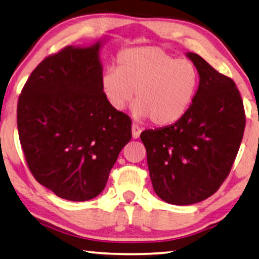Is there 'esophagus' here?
<instances>
[{
    "label": "esophagus",
    "mask_w": 259,
    "mask_h": 259,
    "mask_svg": "<svg viewBox=\"0 0 259 259\" xmlns=\"http://www.w3.org/2000/svg\"><path fill=\"white\" fill-rule=\"evenodd\" d=\"M131 131H133V138L134 139H137L139 137V135H141L142 130L141 128L137 124H133V126H131Z\"/></svg>",
    "instance_id": "obj_1"
}]
</instances>
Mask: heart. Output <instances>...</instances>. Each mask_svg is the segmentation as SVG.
<instances>
[{"instance_id": "b5f03b06", "label": "heart", "mask_w": 259, "mask_h": 259, "mask_svg": "<svg viewBox=\"0 0 259 259\" xmlns=\"http://www.w3.org/2000/svg\"><path fill=\"white\" fill-rule=\"evenodd\" d=\"M198 71L187 59H175L162 48L142 46L123 49L116 69L100 77V88L110 107L123 112L134 100L138 120L155 125L174 124L188 113L198 88Z\"/></svg>"}]
</instances>
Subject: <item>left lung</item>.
<instances>
[{"label":"left lung","instance_id":"obj_1","mask_svg":"<svg viewBox=\"0 0 259 259\" xmlns=\"http://www.w3.org/2000/svg\"><path fill=\"white\" fill-rule=\"evenodd\" d=\"M186 55L199 77L190 109L174 124L141 135L154 192L174 205L202 202L218 190L236 158L245 126L235 83L199 55Z\"/></svg>","mask_w":259,"mask_h":259}]
</instances>
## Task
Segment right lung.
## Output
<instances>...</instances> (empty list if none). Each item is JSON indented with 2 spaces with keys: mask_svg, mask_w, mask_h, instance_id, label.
<instances>
[{
  "mask_svg": "<svg viewBox=\"0 0 259 259\" xmlns=\"http://www.w3.org/2000/svg\"><path fill=\"white\" fill-rule=\"evenodd\" d=\"M107 39L48 56L18 99V134L28 168L40 184L72 202L101 194L131 139L130 118L110 107L100 88V51Z\"/></svg>",
  "mask_w": 259,
  "mask_h": 259,
  "instance_id": "add662e5",
  "label": "right lung"
}]
</instances>
